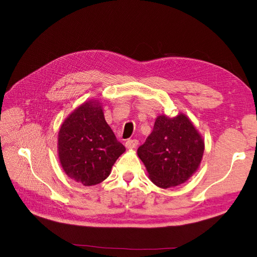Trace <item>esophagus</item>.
Masks as SVG:
<instances>
[{"label": "esophagus", "instance_id": "34e87169", "mask_svg": "<svg viewBox=\"0 0 257 257\" xmlns=\"http://www.w3.org/2000/svg\"><path fill=\"white\" fill-rule=\"evenodd\" d=\"M138 140L137 139H129L125 141V148L127 149H135L136 147L138 146Z\"/></svg>", "mask_w": 257, "mask_h": 257}]
</instances>
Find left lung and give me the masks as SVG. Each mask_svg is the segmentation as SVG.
I'll return each instance as SVG.
<instances>
[{
	"label": "left lung",
	"instance_id": "1",
	"mask_svg": "<svg viewBox=\"0 0 257 257\" xmlns=\"http://www.w3.org/2000/svg\"><path fill=\"white\" fill-rule=\"evenodd\" d=\"M204 141L184 113L170 118L160 114L154 130L138 148V157L157 187L168 189L189 180L198 170Z\"/></svg>",
	"mask_w": 257,
	"mask_h": 257
}]
</instances>
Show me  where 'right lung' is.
I'll return each mask as SVG.
<instances>
[{"label": "right lung", "instance_id": "obj_1", "mask_svg": "<svg viewBox=\"0 0 257 257\" xmlns=\"http://www.w3.org/2000/svg\"><path fill=\"white\" fill-rule=\"evenodd\" d=\"M57 148L65 173L84 185H95L107 179L113 163L125 151L96 99L84 102L64 120Z\"/></svg>", "mask_w": 257, "mask_h": 257}]
</instances>
